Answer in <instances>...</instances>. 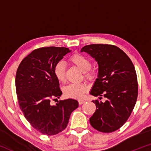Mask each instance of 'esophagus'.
Masks as SVG:
<instances>
[{
  "mask_svg": "<svg viewBox=\"0 0 151 151\" xmlns=\"http://www.w3.org/2000/svg\"><path fill=\"white\" fill-rule=\"evenodd\" d=\"M84 103H85V101H83V100H79L78 101V104H80V105H81V104H83Z\"/></svg>",
  "mask_w": 151,
  "mask_h": 151,
  "instance_id": "obj_1",
  "label": "esophagus"
}]
</instances>
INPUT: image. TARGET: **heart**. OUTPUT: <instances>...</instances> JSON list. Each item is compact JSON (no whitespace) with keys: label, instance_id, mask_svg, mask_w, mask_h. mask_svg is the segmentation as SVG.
Returning <instances> with one entry per match:
<instances>
[{"label":"heart","instance_id":"1","mask_svg":"<svg viewBox=\"0 0 151 151\" xmlns=\"http://www.w3.org/2000/svg\"><path fill=\"white\" fill-rule=\"evenodd\" d=\"M70 64L76 66L81 72L84 73V77L88 81L95 78L96 74L91 69L92 63L89 58L79 53H76L68 58ZM54 74L57 81L65 83L66 79V66L63 61H59L54 67ZM88 91V86L85 83L70 84L63 89L65 96L70 99H81Z\"/></svg>","mask_w":151,"mask_h":151}]
</instances>
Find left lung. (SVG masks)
<instances>
[{
	"instance_id": "obj_1",
	"label": "left lung",
	"mask_w": 151,
	"mask_h": 151,
	"mask_svg": "<svg viewBox=\"0 0 151 151\" xmlns=\"http://www.w3.org/2000/svg\"><path fill=\"white\" fill-rule=\"evenodd\" d=\"M98 63L99 74L90 94L104 96V103L93 101L96 111L89 121L102 132L120 129L129 118L136 104L138 83L134 66L121 48L112 45L93 44L82 48Z\"/></svg>"
}]
</instances>
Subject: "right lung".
Masks as SVG:
<instances>
[{"mask_svg":"<svg viewBox=\"0 0 151 151\" xmlns=\"http://www.w3.org/2000/svg\"><path fill=\"white\" fill-rule=\"evenodd\" d=\"M69 52L65 47L37 48L21 61L16 73L20 110L34 129L48 136L65 129L70 114L78 106V101L72 99L59 101L53 106L50 103L62 94L54 67Z\"/></svg>","mask_w":151,"mask_h":151,"instance_id":"1","label":"right lung"}]
</instances>
